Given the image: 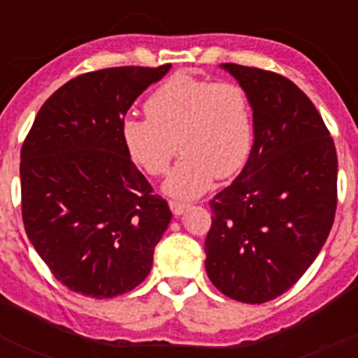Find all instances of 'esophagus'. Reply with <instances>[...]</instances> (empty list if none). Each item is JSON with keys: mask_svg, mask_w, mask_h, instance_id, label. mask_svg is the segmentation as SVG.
<instances>
[{"mask_svg": "<svg viewBox=\"0 0 358 358\" xmlns=\"http://www.w3.org/2000/svg\"><path fill=\"white\" fill-rule=\"evenodd\" d=\"M188 208V204H185V202H179V201H170V210H172V213L176 215V217H179V215L185 213V210Z\"/></svg>", "mask_w": 358, "mask_h": 358, "instance_id": "obj_1", "label": "esophagus"}]
</instances>
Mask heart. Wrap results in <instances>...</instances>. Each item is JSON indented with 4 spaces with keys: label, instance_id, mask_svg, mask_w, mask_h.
Listing matches in <instances>:
<instances>
[{
    "label": "heart",
    "instance_id": "1",
    "mask_svg": "<svg viewBox=\"0 0 358 358\" xmlns=\"http://www.w3.org/2000/svg\"><path fill=\"white\" fill-rule=\"evenodd\" d=\"M147 118H125L122 141L145 173L164 176L182 152L169 179L166 194L194 199L245 166L255 145V110L238 82L210 80L177 73L145 102Z\"/></svg>",
    "mask_w": 358,
    "mask_h": 358
}]
</instances>
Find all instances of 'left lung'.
I'll list each match as a JSON object with an SVG mask.
<instances>
[{
    "label": "left lung",
    "mask_w": 358,
    "mask_h": 358,
    "mask_svg": "<svg viewBox=\"0 0 358 358\" xmlns=\"http://www.w3.org/2000/svg\"><path fill=\"white\" fill-rule=\"evenodd\" d=\"M224 68L251 96L255 145L240 176L210 201L206 273L227 297L256 305L287 292L327 242L337 210V152L292 80L252 66Z\"/></svg>",
    "instance_id": "8db88e82"
}]
</instances>
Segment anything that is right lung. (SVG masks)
Wrapping results in <instances>:
<instances>
[{
	"label": "right lung",
	"mask_w": 358,
	"mask_h": 358,
	"mask_svg": "<svg viewBox=\"0 0 358 358\" xmlns=\"http://www.w3.org/2000/svg\"><path fill=\"white\" fill-rule=\"evenodd\" d=\"M169 68L120 66L78 75L43 103L24 138V229L73 292L122 296L150 273L172 211L129 157L122 122Z\"/></svg>",
	"instance_id": "1"
}]
</instances>
